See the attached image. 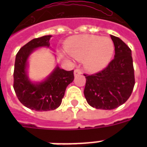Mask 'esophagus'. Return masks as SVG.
Here are the masks:
<instances>
[{"instance_id": "esophagus-1", "label": "esophagus", "mask_w": 147, "mask_h": 147, "mask_svg": "<svg viewBox=\"0 0 147 147\" xmlns=\"http://www.w3.org/2000/svg\"><path fill=\"white\" fill-rule=\"evenodd\" d=\"M82 73V70L80 69H76L75 71H74V75L76 76H78V75H81Z\"/></svg>"}]
</instances>
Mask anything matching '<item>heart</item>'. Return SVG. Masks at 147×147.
Segmentation results:
<instances>
[{
	"label": "heart",
	"instance_id": "b5f03b06",
	"mask_svg": "<svg viewBox=\"0 0 147 147\" xmlns=\"http://www.w3.org/2000/svg\"><path fill=\"white\" fill-rule=\"evenodd\" d=\"M65 48L70 56L79 61L84 60L85 68L91 71H98L106 66L114 50V43L110 38L90 34L69 38Z\"/></svg>",
	"mask_w": 147,
	"mask_h": 147
}]
</instances>
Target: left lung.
I'll use <instances>...</instances> for the list:
<instances>
[{"instance_id":"left-lung-1","label":"left lung","mask_w":147,"mask_h":147,"mask_svg":"<svg viewBox=\"0 0 147 147\" xmlns=\"http://www.w3.org/2000/svg\"><path fill=\"white\" fill-rule=\"evenodd\" d=\"M114 59L107 66L86 78L84 94L88 105L96 109L112 110L125 103L135 85L131 49L120 38L111 35Z\"/></svg>"}]
</instances>
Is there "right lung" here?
<instances>
[{"instance_id":"right-lung-1","label":"right lung","mask_w":147,"mask_h":147,"mask_svg":"<svg viewBox=\"0 0 147 147\" xmlns=\"http://www.w3.org/2000/svg\"><path fill=\"white\" fill-rule=\"evenodd\" d=\"M52 36L33 39L21 47L16 55L13 71V89L25 106L36 111H53L59 107L67 86L74 80V70L65 71L56 66L45 81L31 82L26 74L27 59L39 47H49Z\"/></svg>"}]
</instances>
